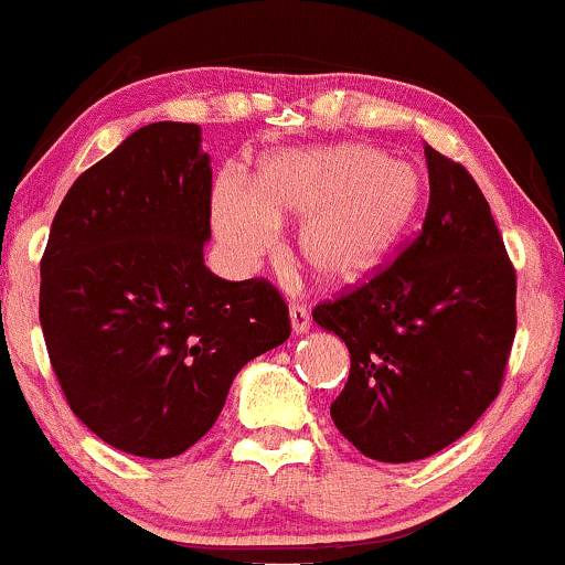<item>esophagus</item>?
Wrapping results in <instances>:
<instances>
[{
	"label": "esophagus",
	"mask_w": 565,
	"mask_h": 565,
	"mask_svg": "<svg viewBox=\"0 0 565 565\" xmlns=\"http://www.w3.org/2000/svg\"><path fill=\"white\" fill-rule=\"evenodd\" d=\"M288 317H290V331H294L296 335H303V333H309V326H312V320H309V312L303 307H290V312H288Z\"/></svg>",
	"instance_id": "obj_1"
}]
</instances>
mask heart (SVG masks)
Segmentation results:
<instances>
[{"instance_id":"obj_1","label":"heart","mask_w":565,"mask_h":565,"mask_svg":"<svg viewBox=\"0 0 565 565\" xmlns=\"http://www.w3.org/2000/svg\"><path fill=\"white\" fill-rule=\"evenodd\" d=\"M422 179L373 146L335 143L266 157L256 186L224 173L213 183L211 221L234 264L275 250L282 218H303L299 256L326 288H358L379 275L414 224Z\"/></svg>"}]
</instances>
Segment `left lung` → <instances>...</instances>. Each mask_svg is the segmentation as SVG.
I'll use <instances>...</instances> for the list:
<instances>
[{"label": "left lung", "instance_id": "obj_1", "mask_svg": "<svg viewBox=\"0 0 565 565\" xmlns=\"http://www.w3.org/2000/svg\"><path fill=\"white\" fill-rule=\"evenodd\" d=\"M424 157L429 207L419 237L312 312L352 358L333 424L360 454L390 465L459 440L499 395L515 339V269L483 192L433 146Z\"/></svg>", "mask_w": 565, "mask_h": 565}]
</instances>
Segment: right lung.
I'll list each match as a JSON object with an SVG mask.
<instances>
[{
	"mask_svg": "<svg viewBox=\"0 0 565 565\" xmlns=\"http://www.w3.org/2000/svg\"><path fill=\"white\" fill-rule=\"evenodd\" d=\"M211 183L200 125H146L74 181L50 226V363L77 419L117 451H186L218 419L239 367L290 335L269 282L221 280L205 266Z\"/></svg>",
	"mask_w": 565,
	"mask_h": 565,
	"instance_id": "add662e5",
	"label": "right lung"
}]
</instances>
